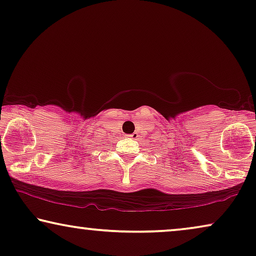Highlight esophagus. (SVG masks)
<instances>
[{
    "instance_id": "esophagus-1",
    "label": "esophagus",
    "mask_w": 256,
    "mask_h": 256,
    "mask_svg": "<svg viewBox=\"0 0 256 256\" xmlns=\"http://www.w3.org/2000/svg\"><path fill=\"white\" fill-rule=\"evenodd\" d=\"M126 136H130V138H138L139 134H138V132H133V133H131V134H126Z\"/></svg>"
}]
</instances>
